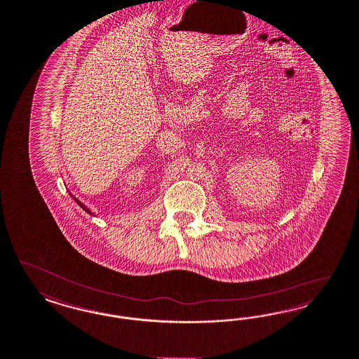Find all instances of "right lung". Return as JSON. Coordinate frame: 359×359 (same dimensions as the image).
<instances>
[{
	"instance_id": "1",
	"label": "right lung",
	"mask_w": 359,
	"mask_h": 359,
	"mask_svg": "<svg viewBox=\"0 0 359 359\" xmlns=\"http://www.w3.org/2000/svg\"><path fill=\"white\" fill-rule=\"evenodd\" d=\"M75 201H76V203H78V204H79V205H81L83 210H86L87 213H90V215H91V210H88L87 207H85V205H83V204H82L79 200H76V198H75Z\"/></svg>"
}]
</instances>
